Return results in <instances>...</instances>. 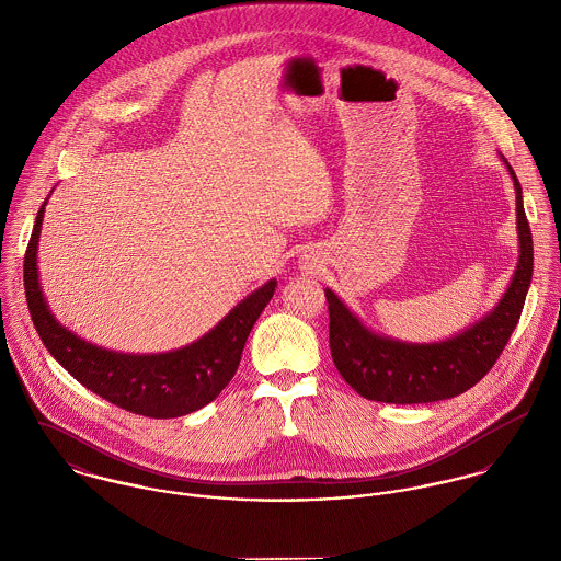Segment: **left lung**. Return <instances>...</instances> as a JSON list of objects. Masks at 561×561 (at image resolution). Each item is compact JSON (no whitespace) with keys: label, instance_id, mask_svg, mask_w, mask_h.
<instances>
[{"label":"left lung","instance_id":"1","mask_svg":"<svg viewBox=\"0 0 561 561\" xmlns=\"http://www.w3.org/2000/svg\"><path fill=\"white\" fill-rule=\"evenodd\" d=\"M505 165L516 190L518 265L499 305L471 328L438 343H405L371 332L334 291L325 289L334 367L365 400L427 403L456 398L480 382L507 345L531 285L534 241L520 183L512 165L507 161Z\"/></svg>","mask_w":561,"mask_h":561}]
</instances>
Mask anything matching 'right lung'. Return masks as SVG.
I'll use <instances>...</instances> for the list:
<instances>
[{"mask_svg": "<svg viewBox=\"0 0 561 561\" xmlns=\"http://www.w3.org/2000/svg\"><path fill=\"white\" fill-rule=\"evenodd\" d=\"M41 205L23 261V285L32 321L49 354L99 398L151 419H174L216 400L233 380L245 339L274 296L276 280L243 298L198 341L163 354H121L67 330L51 316L38 283V236L45 216Z\"/></svg>", "mask_w": 561, "mask_h": 561, "instance_id": "1", "label": "right lung"}]
</instances>
